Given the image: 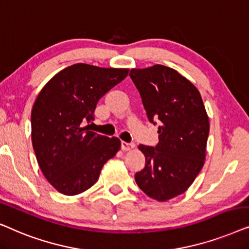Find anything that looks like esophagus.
<instances>
[{
  "label": "esophagus",
  "instance_id": "1",
  "mask_svg": "<svg viewBox=\"0 0 249 249\" xmlns=\"http://www.w3.org/2000/svg\"><path fill=\"white\" fill-rule=\"evenodd\" d=\"M134 147H135L134 143H130V142H125V141L122 142V149L124 151H130Z\"/></svg>",
  "mask_w": 249,
  "mask_h": 249
}]
</instances>
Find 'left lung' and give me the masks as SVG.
<instances>
[{"label": "left lung", "instance_id": "8db88e82", "mask_svg": "<svg viewBox=\"0 0 249 249\" xmlns=\"http://www.w3.org/2000/svg\"><path fill=\"white\" fill-rule=\"evenodd\" d=\"M149 121H160L156 147L140 144L145 166L135 182L148 197L166 201L182 195L204 166L210 119L199 91L175 69L163 65L133 68Z\"/></svg>", "mask_w": 249, "mask_h": 249}]
</instances>
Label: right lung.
<instances>
[{"mask_svg": "<svg viewBox=\"0 0 249 249\" xmlns=\"http://www.w3.org/2000/svg\"><path fill=\"white\" fill-rule=\"evenodd\" d=\"M126 68L75 64L55 74L32 109V142L42 173L55 190L75 196L98 181L104 165L121 149L118 138L84 126L98 101L126 77Z\"/></svg>", "mask_w": 249, "mask_h": 249, "instance_id": "right-lung-1", "label": "right lung"}]
</instances>
